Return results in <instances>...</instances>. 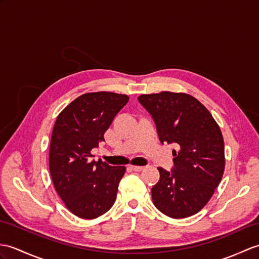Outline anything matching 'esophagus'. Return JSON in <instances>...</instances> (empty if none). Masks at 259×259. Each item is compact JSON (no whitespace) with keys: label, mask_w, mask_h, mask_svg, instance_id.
Listing matches in <instances>:
<instances>
[{"label":"esophagus","mask_w":259,"mask_h":259,"mask_svg":"<svg viewBox=\"0 0 259 259\" xmlns=\"http://www.w3.org/2000/svg\"><path fill=\"white\" fill-rule=\"evenodd\" d=\"M130 169H131L132 171L139 172V171H142V170L144 169V166H140V165H130Z\"/></svg>","instance_id":"34e87169"}]
</instances>
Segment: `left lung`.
<instances>
[{
  "label": "left lung",
  "mask_w": 259,
  "mask_h": 259,
  "mask_svg": "<svg viewBox=\"0 0 259 259\" xmlns=\"http://www.w3.org/2000/svg\"><path fill=\"white\" fill-rule=\"evenodd\" d=\"M140 104L157 127L161 143L177 144L173 167H158L160 180L151 189L160 212L172 219L194 215L206 205L225 167L224 140L205 107L190 95L162 92L141 95Z\"/></svg>",
  "instance_id": "obj_1"
}]
</instances>
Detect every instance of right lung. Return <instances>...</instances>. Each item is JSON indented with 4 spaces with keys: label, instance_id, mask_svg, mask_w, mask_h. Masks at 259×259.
<instances>
[{
    "label": "right lung",
    "instance_id": "right-lung-1",
    "mask_svg": "<svg viewBox=\"0 0 259 259\" xmlns=\"http://www.w3.org/2000/svg\"><path fill=\"white\" fill-rule=\"evenodd\" d=\"M129 97L115 93L83 94L59 113L50 147V171L55 190L69 211L92 220L116 201L125 166L90 161V151L105 141V132Z\"/></svg>",
    "mask_w": 259,
    "mask_h": 259
}]
</instances>
